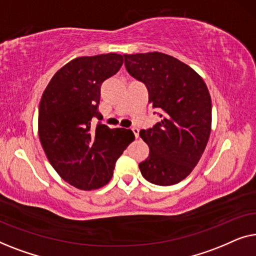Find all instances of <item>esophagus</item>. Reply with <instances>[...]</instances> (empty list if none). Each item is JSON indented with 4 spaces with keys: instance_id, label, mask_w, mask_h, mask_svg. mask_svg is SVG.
<instances>
[{
    "instance_id": "esophagus-1",
    "label": "esophagus",
    "mask_w": 256,
    "mask_h": 256,
    "mask_svg": "<svg viewBox=\"0 0 256 256\" xmlns=\"http://www.w3.org/2000/svg\"><path fill=\"white\" fill-rule=\"evenodd\" d=\"M132 132H134V135H135V138H138V132H140V130L136 127H134V128H132Z\"/></svg>"
}]
</instances>
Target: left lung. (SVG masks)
Masks as SVG:
<instances>
[{"instance_id": "8db88e82", "label": "left lung", "mask_w": 256, "mask_h": 256, "mask_svg": "<svg viewBox=\"0 0 256 256\" xmlns=\"http://www.w3.org/2000/svg\"><path fill=\"white\" fill-rule=\"evenodd\" d=\"M129 74L144 82L149 104L160 121L142 129L149 156L138 164L142 176L156 185H174L194 169L208 144L212 102L208 86L194 68L162 52L124 54Z\"/></svg>"}]
</instances>
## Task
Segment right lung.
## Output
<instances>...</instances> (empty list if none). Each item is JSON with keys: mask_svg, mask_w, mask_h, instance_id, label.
<instances>
[{"mask_svg": "<svg viewBox=\"0 0 256 256\" xmlns=\"http://www.w3.org/2000/svg\"><path fill=\"white\" fill-rule=\"evenodd\" d=\"M124 64L118 54L78 57L58 70L42 96L38 135L48 162L79 190L110 183L115 162L135 140L130 129H110L93 118L99 110L100 87Z\"/></svg>", "mask_w": 256, "mask_h": 256, "instance_id": "1", "label": "right lung"}]
</instances>
